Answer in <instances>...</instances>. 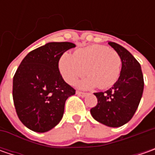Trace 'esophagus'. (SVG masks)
<instances>
[{
  "mask_svg": "<svg viewBox=\"0 0 155 155\" xmlns=\"http://www.w3.org/2000/svg\"><path fill=\"white\" fill-rule=\"evenodd\" d=\"M76 94L78 95V96H79V97H85L86 96L87 94L86 93H84V92H81V91H76Z\"/></svg>",
  "mask_w": 155,
  "mask_h": 155,
  "instance_id": "obj_1",
  "label": "esophagus"
}]
</instances>
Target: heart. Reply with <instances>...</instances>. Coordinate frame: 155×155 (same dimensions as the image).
<instances>
[{
	"instance_id": "1",
	"label": "heart",
	"mask_w": 155,
	"mask_h": 155,
	"mask_svg": "<svg viewBox=\"0 0 155 155\" xmlns=\"http://www.w3.org/2000/svg\"><path fill=\"white\" fill-rule=\"evenodd\" d=\"M59 71L69 84H74L85 74L89 76L78 84L81 89L98 86L107 89L118 80L122 58L115 50L106 45H93L74 51L73 55L64 54L58 63Z\"/></svg>"
}]
</instances>
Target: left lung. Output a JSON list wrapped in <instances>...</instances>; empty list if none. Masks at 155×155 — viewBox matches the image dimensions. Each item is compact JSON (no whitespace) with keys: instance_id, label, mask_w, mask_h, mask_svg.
Returning <instances> with one entry per match:
<instances>
[{"instance_id":"left-lung-1","label":"left lung","mask_w":155,"mask_h":155,"mask_svg":"<svg viewBox=\"0 0 155 155\" xmlns=\"http://www.w3.org/2000/svg\"><path fill=\"white\" fill-rule=\"evenodd\" d=\"M109 45L122 58L121 74L110 90L94 93L97 104L91 110V114L100 123L118 128L129 122L134 115L142 97L144 80L140 64L134 57L115 42H109Z\"/></svg>"}]
</instances>
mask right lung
<instances>
[{"label": "right lung", "instance_id": "1", "mask_svg": "<svg viewBox=\"0 0 155 155\" xmlns=\"http://www.w3.org/2000/svg\"><path fill=\"white\" fill-rule=\"evenodd\" d=\"M71 42H49L23 58L13 79L16 113L27 128L45 133L61 121L65 101L75 90L63 79L58 61Z\"/></svg>", "mask_w": 155, "mask_h": 155}]
</instances>
